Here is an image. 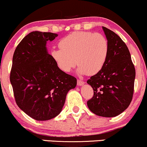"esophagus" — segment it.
<instances>
[{
	"label": "esophagus",
	"mask_w": 147,
	"mask_h": 147,
	"mask_svg": "<svg viewBox=\"0 0 147 147\" xmlns=\"http://www.w3.org/2000/svg\"><path fill=\"white\" fill-rule=\"evenodd\" d=\"M84 81H81V80H80V79H78L77 80V85H79V86H81V85H83L84 84Z\"/></svg>",
	"instance_id": "34e87169"
}]
</instances>
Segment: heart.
I'll return each instance as SVG.
<instances>
[{"label":"heart","mask_w":147,"mask_h":147,"mask_svg":"<svg viewBox=\"0 0 147 147\" xmlns=\"http://www.w3.org/2000/svg\"><path fill=\"white\" fill-rule=\"evenodd\" d=\"M60 49L52 50V58L60 70L69 72L79 64V72L92 75L101 70L109 52V43L100 33L77 31L59 42Z\"/></svg>","instance_id":"1"}]
</instances>
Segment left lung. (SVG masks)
Listing matches in <instances>:
<instances>
[{
	"label": "left lung",
	"instance_id": "obj_1",
	"mask_svg": "<svg viewBox=\"0 0 147 147\" xmlns=\"http://www.w3.org/2000/svg\"><path fill=\"white\" fill-rule=\"evenodd\" d=\"M109 43L103 68L87 83L94 90L87 107L98 116L113 117L123 113L133 98L136 70L129 49L116 33L102 27Z\"/></svg>",
	"mask_w": 147,
	"mask_h": 147
}]
</instances>
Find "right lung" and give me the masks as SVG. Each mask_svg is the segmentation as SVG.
Returning a JSON list of instances; mask_svg holds the SVG:
<instances>
[{"label": "right lung", "mask_w": 147, "mask_h": 147, "mask_svg": "<svg viewBox=\"0 0 147 147\" xmlns=\"http://www.w3.org/2000/svg\"><path fill=\"white\" fill-rule=\"evenodd\" d=\"M57 36L51 32L29 33L17 46L10 81L17 105L37 121L55 117L64 107L68 91L77 79L58 68L46 43Z\"/></svg>", "instance_id": "right-lung-1"}]
</instances>
